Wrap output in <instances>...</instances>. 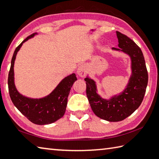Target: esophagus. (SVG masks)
Masks as SVG:
<instances>
[{"label":"esophagus","instance_id":"34e87169","mask_svg":"<svg viewBox=\"0 0 159 159\" xmlns=\"http://www.w3.org/2000/svg\"><path fill=\"white\" fill-rule=\"evenodd\" d=\"M77 73L81 77H84L87 74V67L84 64L80 65L77 70Z\"/></svg>","mask_w":159,"mask_h":159}]
</instances>
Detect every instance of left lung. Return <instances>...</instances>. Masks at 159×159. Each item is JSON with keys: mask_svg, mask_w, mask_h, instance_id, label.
<instances>
[{"mask_svg": "<svg viewBox=\"0 0 159 159\" xmlns=\"http://www.w3.org/2000/svg\"><path fill=\"white\" fill-rule=\"evenodd\" d=\"M118 47L115 48L129 55L132 75L127 88L110 100L101 98L96 93L95 82L86 77V96L93 111L99 118L109 122L123 120L132 114L142 103L148 82V73L141 49L127 36L116 31Z\"/></svg>", "mask_w": 159, "mask_h": 159, "instance_id": "8db88e82", "label": "left lung"}]
</instances>
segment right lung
Returning a JSON list of instances; mask_svg holds the SVG:
<instances>
[{
	"label": "right lung",
	"mask_w": 159,
	"mask_h": 159,
	"mask_svg": "<svg viewBox=\"0 0 159 159\" xmlns=\"http://www.w3.org/2000/svg\"><path fill=\"white\" fill-rule=\"evenodd\" d=\"M37 33L28 36L16 47L11 61L8 75L9 93L14 105L30 121L36 125H48L55 122L64 115L68 97L73 83L77 80L75 73L63 80L49 95L41 99H31L23 96L15 87L14 82V64L16 55L22 44Z\"/></svg>",
	"instance_id": "obj_1"
}]
</instances>
